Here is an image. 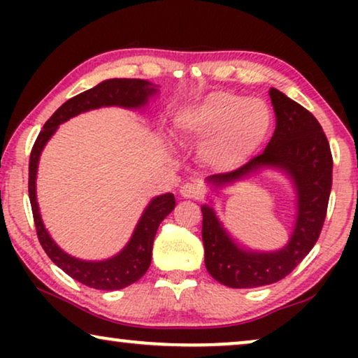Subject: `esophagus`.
I'll list each match as a JSON object with an SVG mask.
<instances>
[{"label":"esophagus","instance_id":"obj_1","mask_svg":"<svg viewBox=\"0 0 358 358\" xmlns=\"http://www.w3.org/2000/svg\"><path fill=\"white\" fill-rule=\"evenodd\" d=\"M180 195H182L184 199H194L197 200L202 197V187H200L199 184H192V182H187V184H182L179 189Z\"/></svg>","mask_w":358,"mask_h":358}]
</instances>
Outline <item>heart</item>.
Instances as JSON below:
<instances>
[{"label": "heart", "instance_id": "obj_1", "mask_svg": "<svg viewBox=\"0 0 358 358\" xmlns=\"http://www.w3.org/2000/svg\"><path fill=\"white\" fill-rule=\"evenodd\" d=\"M178 129L203 143L202 156L217 169L246 163L267 138L272 115L261 99L213 91L176 115Z\"/></svg>", "mask_w": 358, "mask_h": 358}]
</instances>
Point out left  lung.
I'll return each mask as SVG.
<instances>
[{
  "mask_svg": "<svg viewBox=\"0 0 358 358\" xmlns=\"http://www.w3.org/2000/svg\"><path fill=\"white\" fill-rule=\"evenodd\" d=\"M275 112V131L262 155L236 171L213 174V187L236 182L262 168L280 169L296 190V220L290 241L273 252L248 251L229 238L215 210L202 205L205 267L229 288L271 285L287 277L315 246L324 224L332 185V155L316 117L275 87L268 91Z\"/></svg>",
  "mask_w": 358,
  "mask_h": 358,
  "instance_id": "8db88e82",
  "label": "left lung"
}]
</instances>
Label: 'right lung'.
Wrapping results in <instances>:
<instances>
[{"label": "right lung", "instance_id": "right-lung-1", "mask_svg": "<svg viewBox=\"0 0 358 358\" xmlns=\"http://www.w3.org/2000/svg\"><path fill=\"white\" fill-rule=\"evenodd\" d=\"M156 91H158L156 86L145 80L114 78V80L102 81L97 86L91 87V90L68 99L62 107H58L55 114L45 122L36 143L32 146L31 159H29V199H31L38 241H41L43 251L47 252V256L52 259L55 266L60 267L71 278L81 282L83 285L96 288V290H120V288L131 285V283L140 280L145 275L151 264V251H153V241L159 223L176 207L174 195L164 194L151 200L138 220V223H136L130 241L117 256L106 259V261H81V259L73 257L58 248L45 227H43L36 195L38 158H41L43 146L57 131L58 125L70 120L71 117L81 114V112L107 106L138 109V107L148 102V97L156 94Z\"/></svg>", "mask_w": 358, "mask_h": 358}]
</instances>
